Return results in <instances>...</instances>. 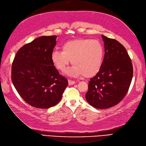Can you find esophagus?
<instances>
[{
	"mask_svg": "<svg viewBox=\"0 0 146 146\" xmlns=\"http://www.w3.org/2000/svg\"><path fill=\"white\" fill-rule=\"evenodd\" d=\"M76 82L75 81H73V80H68V83H69V85H74Z\"/></svg>",
	"mask_w": 146,
	"mask_h": 146,
	"instance_id": "obj_1",
	"label": "esophagus"
}]
</instances>
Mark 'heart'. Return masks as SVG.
Wrapping results in <instances>:
<instances>
[{"instance_id":"obj_1","label":"heart","mask_w":146,"mask_h":146,"mask_svg":"<svg viewBox=\"0 0 146 146\" xmlns=\"http://www.w3.org/2000/svg\"><path fill=\"white\" fill-rule=\"evenodd\" d=\"M62 51L54 49L51 58L57 70L63 71L71 63L73 64L66 71L73 76L95 75L102 67L104 56L103 46L97 40L77 39L68 41L62 45Z\"/></svg>"}]
</instances>
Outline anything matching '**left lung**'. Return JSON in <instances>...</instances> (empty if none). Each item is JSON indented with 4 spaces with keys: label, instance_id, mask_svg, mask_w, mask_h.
Wrapping results in <instances>:
<instances>
[{
    "label": "left lung",
    "instance_id": "8db88e82",
    "mask_svg": "<svg viewBox=\"0 0 146 146\" xmlns=\"http://www.w3.org/2000/svg\"><path fill=\"white\" fill-rule=\"evenodd\" d=\"M105 55L100 71L88 83L85 95L88 103L98 109L118 104L131 85L133 67L126 49L117 40L102 36Z\"/></svg>",
    "mask_w": 146,
    "mask_h": 146
}]
</instances>
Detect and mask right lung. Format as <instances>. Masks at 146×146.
I'll return each instance as SVG.
<instances>
[{"label":"right lung","mask_w":146,"mask_h":146,"mask_svg":"<svg viewBox=\"0 0 146 146\" xmlns=\"http://www.w3.org/2000/svg\"><path fill=\"white\" fill-rule=\"evenodd\" d=\"M56 36H41L24 45L15 56L11 79L23 100L39 108H49L61 100L68 80L58 73L51 55Z\"/></svg>","instance_id":"1"}]
</instances>
